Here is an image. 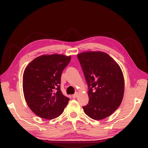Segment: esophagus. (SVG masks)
Wrapping results in <instances>:
<instances>
[{"instance_id": "34e87169", "label": "esophagus", "mask_w": 148, "mask_h": 148, "mask_svg": "<svg viewBox=\"0 0 148 148\" xmlns=\"http://www.w3.org/2000/svg\"><path fill=\"white\" fill-rule=\"evenodd\" d=\"M78 92H76L75 94H74V95L72 96V97L73 98H76V97L78 96Z\"/></svg>"}]
</instances>
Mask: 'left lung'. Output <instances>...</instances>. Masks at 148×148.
Listing matches in <instances>:
<instances>
[{"mask_svg": "<svg viewBox=\"0 0 148 148\" xmlns=\"http://www.w3.org/2000/svg\"><path fill=\"white\" fill-rule=\"evenodd\" d=\"M77 57L89 89V102L83 107L85 114L97 120L109 117L123 99L125 84L122 70L104 52H83Z\"/></svg>", "mask_w": 148, "mask_h": 148, "instance_id": "8db88e82", "label": "left lung"}]
</instances>
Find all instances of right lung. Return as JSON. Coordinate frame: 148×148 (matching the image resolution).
<instances>
[{"label": "right lung", "mask_w": 148, "mask_h": 148, "mask_svg": "<svg viewBox=\"0 0 148 148\" xmlns=\"http://www.w3.org/2000/svg\"><path fill=\"white\" fill-rule=\"evenodd\" d=\"M71 56L60 54L38 57L26 67L23 89L26 103L33 112L45 119L60 116L70 100L60 90L62 71Z\"/></svg>", "instance_id": "add662e5"}]
</instances>
